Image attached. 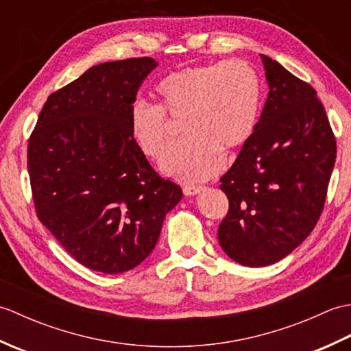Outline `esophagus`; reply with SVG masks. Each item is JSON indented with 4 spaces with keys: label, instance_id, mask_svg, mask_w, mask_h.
<instances>
[{
    "label": "esophagus",
    "instance_id": "34e87169",
    "mask_svg": "<svg viewBox=\"0 0 351 351\" xmlns=\"http://www.w3.org/2000/svg\"><path fill=\"white\" fill-rule=\"evenodd\" d=\"M182 190L185 196H196L204 190V187H200V185H185Z\"/></svg>",
    "mask_w": 351,
    "mask_h": 351
}]
</instances>
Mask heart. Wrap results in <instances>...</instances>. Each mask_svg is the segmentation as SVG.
Here are the masks:
<instances>
[{
	"label": "heart",
	"mask_w": 351,
	"mask_h": 351,
	"mask_svg": "<svg viewBox=\"0 0 351 351\" xmlns=\"http://www.w3.org/2000/svg\"><path fill=\"white\" fill-rule=\"evenodd\" d=\"M155 104L136 101L130 131L149 158H160L181 122L184 138L170 147L161 169L178 180L199 182L223 167L221 151L232 152L253 137L263 107L256 71L241 60L189 66L167 73L155 86Z\"/></svg>",
	"instance_id": "obj_1"
}]
</instances>
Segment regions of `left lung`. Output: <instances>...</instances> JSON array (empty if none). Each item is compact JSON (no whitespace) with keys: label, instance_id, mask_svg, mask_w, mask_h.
I'll return each instance as SVG.
<instances>
[{"label":"left lung","instance_id":"8db88e82","mask_svg":"<svg viewBox=\"0 0 351 351\" xmlns=\"http://www.w3.org/2000/svg\"><path fill=\"white\" fill-rule=\"evenodd\" d=\"M268 95L258 128L220 178L229 211L219 243L235 263L265 267L300 245L322 215L337 141L311 84L261 54Z\"/></svg>","mask_w":351,"mask_h":351}]
</instances>
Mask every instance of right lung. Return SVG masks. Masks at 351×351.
<instances>
[{
	"instance_id": "1",
	"label": "right lung",
	"mask_w": 351,
	"mask_h": 351,
	"mask_svg": "<svg viewBox=\"0 0 351 351\" xmlns=\"http://www.w3.org/2000/svg\"><path fill=\"white\" fill-rule=\"evenodd\" d=\"M156 66L151 57L93 66L48 96L28 140L37 217L95 271L117 274L143 263L182 199L130 131V108Z\"/></svg>"
}]
</instances>
